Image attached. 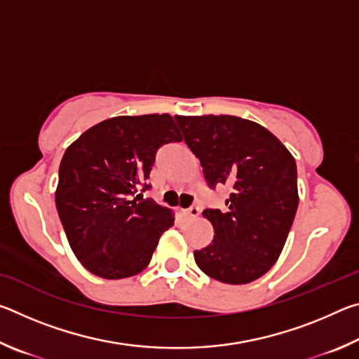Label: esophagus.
I'll use <instances>...</instances> for the list:
<instances>
[{
    "label": "esophagus",
    "mask_w": 359,
    "mask_h": 359,
    "mask_svg": "<svg viewBox=\"0 0 359 359\" xmlns=\"http://www.w3.org/2000/svg\"><path fill=\"white\" fill-rule=\"evenodd\" d=\"M179 214L184 220H193L199 215V205H191L190 209H180Z\"/></svg>",
    "instance_id": "esophagus-1"
}]
</instances>
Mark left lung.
Masks as SVG:
<instances>
[{
  "label": "left lung",
  "instance_id": "1",
  "mask_svg": "<svg viewBox=\"0 0 359 359\" xmlns=\"http://www.w3.org/2000/svg\"><path fill=\"white\" fill-rule=\"evenodd\" d=\"M175 120L201 161L208 185L231 187L226 210L203 212L214 239L194 250V261L218 282L257 280L280 257L299 204L293 155L252 120L234 115H175Z\"/></svg>",
  "mask_w": 359,
  "mask_h": 359
}]
</instances>
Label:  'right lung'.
<instances>
[{
  "label": "right lung",
  "mask_w": 359,
  "mask_h": 359,
  "mask_svg": "<svg viewBox=\"0 0 359 359\" xmlns=\"http://www.w3.org/2000/svg\"><path fill=\"white\" fill-rule=\"evenodd\" d=\"M169 114L120 115L92 126L66 149L55 204L72 252L85 269L107 280L149 266L172 210L137 201L161 145L180 142Z\"/></svg>",
  "instance_id": "right-lung-1"
}]
</instances>
